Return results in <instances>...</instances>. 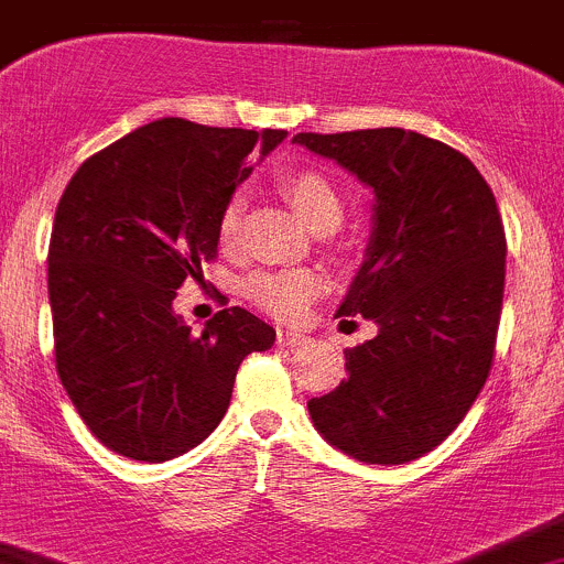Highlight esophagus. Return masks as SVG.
I'll list each match as a JSON object with an SVG mask.
<instances>
[{
	"instance_id": "1",
	"label": "esophagus",
	"mask_w": 564,
	"mask_h": 564,
	"mask_svg": "<svg viewBox=\"0 0 564 564\" xmlns=\"http://www.w3.org/2000/svg\"><path fill=\"white\" fill-rule=\"evenodd\" d=\"M275 341H278V347H300V344H305V336L297 330H283L281 327L275 336Z\"/></svg>"
}]
</instances>
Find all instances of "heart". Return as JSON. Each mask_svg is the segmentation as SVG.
Masks as SVG:
<instances>
[{
  "label": "heart",
  "mask_w": 564,
  "mask_h": 564,
  "mask_svg": "<svg viewBox=\"0 0 564 564\" xmlns=\"http://www.w3.org/2000/svg\"><path fill=\"white\" fill-rule=\"evenodd\" d=\"M283 195L294 206L305 226L311 231L319 228H336L341 223L344 204L338 198L336 187L316 171H294L283 176ZM239 220H242V198H231L217 220V237L223 245H231L239 234ZM325 289L322 278L311 270H281V272H261L245 283V292L259 308L278 319H297L311 300L319 297Z\"/></svg>",
  "instance_id": "1"
}]
</instances>
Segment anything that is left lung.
I'll return each instance as SVG.
<instances>
[{
    "mask_svg": "<svg viewBox=\"0 0 564 564\" xmlns=\"http://www.w3.org/2000/svg\"><path fill=\"white\" fill-rule=\"evenodd\" d=\"M375 193L364 264L336 316L377 336L347 349V377L308 402L344 455L402 466L433 452L482 391L505 297V226L482 173L460 151L404 129L300 131Z\"/></svg>",
    "mask_w": 564,
    "mask_h": 564,
    "instance_id": "obj_1",
    "label": "left lung"
}]
</instances>
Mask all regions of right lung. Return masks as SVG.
I'll list each match as a JSON object with an SVG mask.
<instances>
[{"label":"right lung","mask_w":564,"mask_h":564,"mask_svg":"<svg viewBox=\"0 0 564 564\" xmlns=\"http://www.w3.org/2000/svg\"><path fill=\"white\" fill-rule=\"evenodd\" d=\"M283 137L151 120L82 162L65 187L48 242L54 358L107 449L143 463L195 449L226 415L245 355L275 341L245 308L193 333L173 300L217 256V220L253 156Z\"/></svg>","instance_id":"1"}]
</instances>
